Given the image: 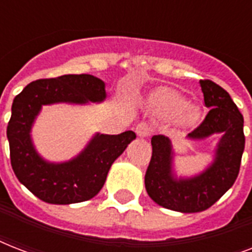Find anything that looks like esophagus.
Returning a JSON list of instances; mask_svg holds the SVG:
<instances>
[{
  "mask_svg": "<svg viewBox=\"0 0 252 252\" xmlns=\"http://www.w3.org/2000/svg\"><path fill=\"white\" fill-rule=\"evenodd\" d=\"M152 126L148 124V123H140L137 126H136V133L140 136V137H148L152 133Z\"/></svg>",
  "mask_w": 252,
  "mask_h": 252,
  "instance_id": "esophagus-1",
  "label": "esophagus"
}]
</instances>
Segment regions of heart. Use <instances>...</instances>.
<instances>
[{
  "mask_svg": "<svg viewBox=\"0 0 252 252\" xmlns=\"http://www.w3.org/2000/svg\"><path fill=\"white\" fill-rule=\"evenodd\" d=\"M150 107L156 114L165 118H175L182 113L180 123L187 126H193L199 119L197 110L188 106L187 99L171 89H161L154 93L150 98Z\"/></svg>",
  "mask_w": 252,
  "mask_h": 252,
  "instance_id": "1",
  "label": "heart"
}]
</instances>
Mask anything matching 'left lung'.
<instances>
[{
	"label": "left lung",
	"mask_w": 252,
	"mask_h": 252,
	"mask_svg": "<svg viewBox=\"0 0 252 252\" xmlns=\"http://www.w3.org/2000/svg\"><path fill=\"white\" fill-rule=\"evenodd\" d=\"M200 86L209 112L187 137L203 140L212 134H222L213 162L197 175L176 178L172 170L171 142L157 134L152 137L153 153L145 174L146 192L154 203L182 213L211 208L234 184L245 150L243 116L229 93L209 80H200Z\"/></svg>",
	"instance_id": "left-lung-1"
}]
</instances>
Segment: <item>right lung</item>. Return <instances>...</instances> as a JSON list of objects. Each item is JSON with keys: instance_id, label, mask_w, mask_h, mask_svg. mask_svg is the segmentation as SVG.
Instances as JSON below:
<instances>
[{"instance_id": "1", "label": "right lung", "mask_w": 252, "mask_h": 252, "mask_svg": "<svg viewBox=\"0 0 252 252\" xmlns=\"http://www.w3.org/2000/svg\"><path fill=\"white\" fill-rule=\"evenodd\" d=\"M104 82L91 74H65L33 81L14 98L7 124L10 161L14 174L27 189L49 204L81 203L102 189L115 159L136 138L126 130L120 134H99L70 161H45L31 138V128L41 107L55 103L86 104L106 99Z\"/></svg>"}]
</instances>
